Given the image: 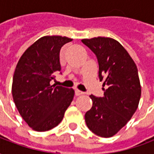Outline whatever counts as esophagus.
<instances>
[{"instance_id": "obj_1", "label": "esophagus", "mask_w": 154, "mask_h": 154, "mask_svg": "<svg viewBox=\"0 0 154 154\" xmlns=\"http://www.w3.org/2000/svg\"><path fill=\"white\" fill-rule=\"evenodd\" d=\"M82 94H84V92H82V91L77 90V89L75 90V95H76V96H80V95H82Z\"/></svg>"}]
</instances>
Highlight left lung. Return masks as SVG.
<instances>
[{
  "instance_id": "left-lung-1",
  "label": "left lung",
  "mask_w": 154,
  "mask_h": 154,
  "mask_svg": "<svg viewBox=\"0 0 154 154\" xmlns=\"http://www.w3.org/2000/svg\"><path fill=\"white\" fill-rule=\"evenodd\" d=\"M82 42L96 54L103 97L91 95L92 107L85 115L88 129L103 138L115 135L138 108L141 86L136 64L118 41L97 37Z\"/></svg>"
}]
</instances>
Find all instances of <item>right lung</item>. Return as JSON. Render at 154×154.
Instances as JSON below:
<instances>
[{
    "label": "right lung",
    "instance_id": "1",
    "mask_svg": "<svg viewBox=\"0 0 154 154\" xmlns=\"http://www.w3.org/2000/svg\"><path fill=\"white\" fill-rule=\"evenodd\" d=\"M72 40L44 36L25 50L16 65L13 100L19 113L34 130L44 132L56 127L72 101V88L50 85L54 74L61 71V48Z\"/></svg>",
    "mask_w": 154,
    "mask_h": 154
}]
</instances>
